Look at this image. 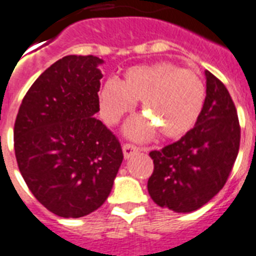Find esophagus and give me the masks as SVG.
Returning <instances> with one entry per match:
<instances>
[{"label":"esophagus","mask_w":256,"mask_h":256,"mask_svg":"<svg viewBox=\"0 0 256 256\" xmlns=\"http://www.w3.org/2000/svg\"><path fill=\"white\" fill-rule=\"evenodd\" d=\"M122 148H124V155L126 159L134 156V155H136V154L139 152L138 147L134 146V144H132V143H124Z\"/></svg>","instance_id":"obj_1"}]
</instances>
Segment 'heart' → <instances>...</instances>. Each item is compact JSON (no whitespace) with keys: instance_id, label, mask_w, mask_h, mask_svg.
<instances>
[{"instance_id":"1","label":"heart","mask_w":256,"mask_h":256,"mask_svg":"<svg viewBox=\"0 0 256 256\" xmlns=\"http://www.w3.org/2000/svg\"><path fill=\"white\" fill-rule=\"evenodd\" d=\"M135 101L146 118L128 126L134 138H147L155 127L164 138H180L193 128L205 102V86L192 70L160 62L134 66L126 70L121 81L108 80L98 94L100 113L109 124L130 113Z\"/></svg>"}]
</instances>
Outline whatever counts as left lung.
Returning a JSON list of instances; mask_svg holds the SVG:
<instances>
[{
    "label": "left lung",
    "mask_w": 256,
    "mask_h": 256,
    "mask_svg": "<svg viewBox=\"0 0 256 256\" xmlns=\"http://www.w3.org/2000/svg\"><path fill=\"white\" fill-rule=\"evenodd\" d=\"M206 97L196 124L178 142L150 152L147 188L154 202L189 213L212 200L229 178L240 151V126L232 96L209 70Z\"/></svg>",
    "instance_id": "1"
}]
</instances>
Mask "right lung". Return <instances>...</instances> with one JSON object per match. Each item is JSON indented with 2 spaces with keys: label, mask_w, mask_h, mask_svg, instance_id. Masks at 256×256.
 I'll return each mask as SVG.
<instances>
[{
  "label": "right lung",
  "mask_w": 256,
  "mask_h": 256,
  "mask_svg": "<svg viewBox=\"0 0 256 256\" xmlns=\"http://www.w3.org/2000/svg\"><path fill=\"white\" fill-rule=\"evenodd\" d=\"M102 60L68 55L27 90L14 124L20 175L39 202L64 218L97 210L113 188L121 143L102 122L98 90Z\"/></svg>",
  "instance_id": "1"
}]
</instances>
